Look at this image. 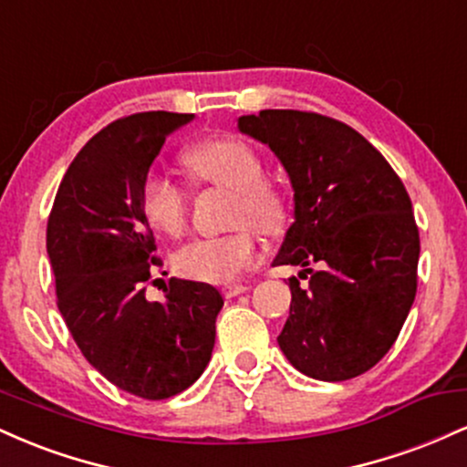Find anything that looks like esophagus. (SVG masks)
I'll use <instances>...</instances> for the list:
<instances>
[{
  "instance_id": "esophagus-1",
  "label": "esophagus",
  "mask_w": 467,
  "mask_h": 467,
  "mask_svg": "<svg viewBox=\"0 0 467 467\" xmlns=\"http://www.w3.org/2000/svg\"><path fill=\"white\" fill-rule=\"evenodd\" d=\"M248 285H241V283H233V285H223L222 287V294L226 298H233V296H239V294H244Z\"/></svg>"
}]
</instances>
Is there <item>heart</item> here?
<instances>
[{"instance_id":"1","label":"heart","mask_w":467,"mask_h":467,"mask_svg":"<svg viewBox=\"0 0 467 467\" xmlns=\"http://www.w3.org/2000/svg\"><path fill=\"white\" fill-rule=\"evenodd\" d=\"M195 184L233 191V223H250L259 233L276 234L285 228L287 200L275 184L264 180L265 164L254 147L241 138L222 136L197 142L182 155ZM140 206L158 233L178 237L186 226L189 195L178 182L151 173L142 182ZM259 256L256 237L241 226L223 237L195 239L175 254V267L184 276L206 283H230L244 275Z\"/></svg>"}]
</instances>
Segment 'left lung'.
Returning a JSON list of instances; mask_svg holds the SVG:
<instances>
[{"label":"left lung","instance_id":"1","mask_svg":"<svg viewBox=\"0 0 467 467\" xmlns=\"http://www.w3.org/2000/svg\"><path fill=\"white\" fill-rule=\"evenodd\" d=\"M239 131L275 151L294 189L275 265H301L309 287L289 278L278 347L314 379L362 375L387 356L415 301L420 230L409 192L367 138L329 116L264 109L241 116Z\"/></svg>","mask_w":467,"mask_h":467}]
</instances>
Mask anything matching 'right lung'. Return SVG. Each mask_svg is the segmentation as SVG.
<instances>
[{
  "mask_svg": "<svg viewBox=\"0 0 467 467\" xmlns=\"http://www.w3.org/2000/svg\"><path fill=\"white\" fill-rule=\"evenodd\" d=\"M192 114L144 111L111 122L80 149L47 219L57 305L80 353L142 400L182 393L215 347L223 298L208 283L171 278L164 301L144 296L162 265L140 206L142 182L169 133Z\"/></svg>",
  "mask_w": 467,
  "mask_h": 467,
  "instance_id": "obj_1",
  "label": "right lung"
}]
</instances>
